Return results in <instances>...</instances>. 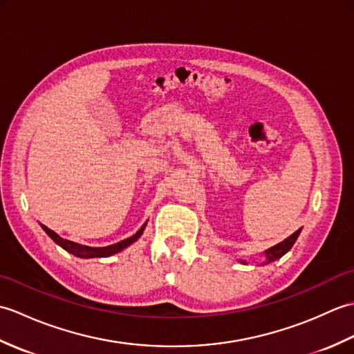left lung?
Returning a JSON list of instances; mask_svg holds the SVG:
<instances>
[{
	"mask_svg": "<svg viewBox=\"0 0 354 354\" xmlns=\"http://www.w3.org/2000/svg\"><path fill=\"white\" fill-rule=\"evenodd\" d=\"M299 232H301V230L295 231V232H293V234H290L288 239H284L283 242L274 245L272 248H269V250H266L265 252H263V254H265V257H266V261H263V265H268V263H272V261H275V260H278V259H281L283 255H284L286 252H288V251L290 250V248L293 246V243L297 242ZM239 261L243 263V265H246L245 260H239Z\"/></svg>",
	"mask_w": 354,
	"mask_h": 354,
	"instance_id": "left-lung-1",
	"label": "left lung"
}]
</instances>
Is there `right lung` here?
I'll use <instances>...</instances> for the list:
<instances>
[{
	"instance_id": "obj_1",
	"label": "right lung",
	"mask_w": 354,
	"mask_h": 354,
	"mask_svg": "<svg viewBox=\"0 0 354 354\" xmlns=\"http://www.w3.org/2000/svg\"><path fill=\"white\" fill-rule=\"evenodd\" d=\"M146 225H147V222L142 225V227L137 232H135L133 236L122 240V242H117L114 245L103 246V248H93V246H86V245H80V243H76V242H71V240H66V239L61 237L59 234H56L55 231L47 228V227H45V225H41V227H42V230L45 232H47L48 237H51L53 242H55L56 245H59L61 248H64L66 252L76 255V257H79V259H100V257H109V255H114V254H117L120 251L126 250V248L131 246L133 242H137V240L141 237L142 231H145Z\"/></svg>"
}]
</instances>
